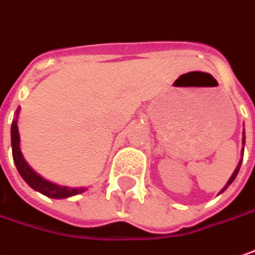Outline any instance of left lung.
<instances>
[{"instance_id": "1", "label": "left lung", "mask_w": 255, "mask_h": 255, "mask_svg": "<svg viewBox=\"0 0 255 255\" xmlns=\"http://www.w3.org/2000/svg\"><path fill=\"white\" fill-rule=\"evenodd\" d=\"M243 140H244V139H243ZM240 165H242V161L239 163V165H237V168H236L235 172H233V175L230 177V179H229V182H227V184H226V187H225V188H223V189H222V191H220V194H222V192H223V191H225V189H226V188L229 187V185H230V184H232L233 181H235L236 175H237V172H239V170H240Z\"/></svg>"}]
</instances>
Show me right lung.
<instances>
[{"label": "right lung", "instance_id": "right-lung-1", "mask_svg": "<svg viewBox=\"0 0 255 255\" xmlns=\"http://www.w3.org/2000/svg\"><path fill=\"white\" fill-rule=\"evenodd\" d=\"M19 111H16L18 114ZM11 144H12V157H13V163L16 165V170L20 174V177L28 182L30 187L42 192L43 195L50 196V198H68V196L81 194L85 189L84 188H67L54 185L52 182L44 181L42 177H39L28 164L25 163L22 153L19 150V131H18V125L16 119L12 122L11 126Z\"/></svg>", "mask_w": 255, "mask_h": 255}]
</instances>
